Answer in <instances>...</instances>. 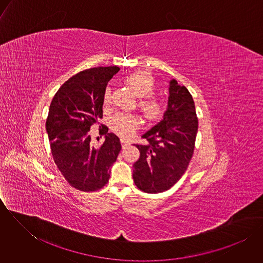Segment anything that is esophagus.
Segmentation results:
<instances>
[{"label":"esophagus","mask_w":263,"mask_h":263,"mask_svg":"<svg viewBox=\"0 0 263 263\" xmlns=\"http://www.w3.org/2000/svg\"><path fill=\"white\" fill-rule=\"evenodd\" d=\"M120 142H121V145H122V148H125L126 146H128L129 145V143L127 142V141H125L124 139H121L120 140Z\"/></svg>","instance_id":"obj_1"}]
</instances>
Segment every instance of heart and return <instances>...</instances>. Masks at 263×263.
<instances>
[{"label": "heart", "instance_id": "1", "mask_svg": "<svg viewBox=\"0 0 263 263\" xmlns=\"http://www.w3.org/2000/svg\"><path fill=\"white\" fill-rule=\"evenodd\" d=\"M125 85L134 92V94L140 98L139 108L143 116L148 121L160 120L166 111V104L164 100L153 96L156 83L150 73L146 71L135 72L126 76L124 79ZM111 102V89L106 88L103 95V105L109 106ZM140 121L134 114L117 113L110 121V127L114 133L122 138L130 137L138 128Z\"/></svg>", "mask_w": 263, "mask_h": 263}]
</instances>
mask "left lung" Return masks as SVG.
Instances as JSON below:
<instances>
[{
	"mask_svg": "<svg viewBox=\"0 0 263 263\" xmlns=\"http://www.w3.org/2000/svg\"><path fill=\"white\" fill-rule=\"evenodd\" d=\"M198 122L191 94L172 79L164 118L142 137L146 145H136L140 158L134 164L137 187L159 193L172 187L184 174L192 158Z\"/></svg>",
	"mask_w": 263,
	"mask_h": 263,
	"instance_id": "obj_1",
	"label": "left lung"
}]
</instances>
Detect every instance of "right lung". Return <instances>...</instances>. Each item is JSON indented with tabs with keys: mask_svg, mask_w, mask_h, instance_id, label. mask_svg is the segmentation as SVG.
<instances>
[{
	"mask_svg": "<svg viewBox=\"0 0 263 263\" xmlns=\"http://www.w3.org/2000/svg\"><path fill=\"white\" fill-rule=\"evenodd\" d=\"M118 71L116 66L82 71L64 83L50 103L45 128L54 163L70 185L81 191H96L108 182L121 149L107 126L102 128L105 141L97 148L89 135L102 118L107 83Z\"/></svg>",
	"mask_w": 263,
	"mask_h": 263,
	"instance_id": "add662e5",
	"label": "right lung"
}]
</instances>
